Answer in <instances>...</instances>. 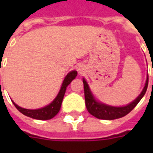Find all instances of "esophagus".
I'll return each instance as SVG.
<instances>
[{
	"mask_svg": "<svg viewBox=\"0 0 153 153\" xmlns=\"http://www.w3.org/2000/svg\"><path fill=\"white\" fill-rule=\"evenodd\" d=\"M84 66L83 65H79L78 66H77V71L79 72L80 74H82V73H83L84 72Z\"/></svg>",
	"mask_w": 153,
	"mask_h": 153,
	"instance_id": "esophagus-1",
	"label": "esophagus"
}]
</instances>
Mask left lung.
I'll use <instances>...</instances> for the list:
<instances>
[{"label":"left lung","instance_id":"8db88e82","mask_svg":"<svg viewBox=\"0 0 153 153\" xmlns=\"http://www.w3.org/2000/svg\"><path fill=\"white\" fill-rule=\"evenodd\" d=\"M82 82H83V87H84L86 107H87V110L88 111V112L99 119L113 120V119L123 117L126 116L127 114H128L136 106V105L140 102V100L144 96L146 92V89H147L148 75L146 77L144 88L140 94V95L134 100H133L132 102L126 105H123V106H112V105H109L96 100V99L92 94L90 88L88 84L87 81L84 78H82Z\"/></svg>","mask_w":153,"mask_h":153}]
</instances>
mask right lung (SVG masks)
<instances>
[{
  "label": "right lung",
  "instance_id": "obj_1",
  "mask_svg": "<svg viewBox=\"0 0 153 153\" xmlns=\"http://www.w3.org/2000/svg\"><path fill=\"white\" fill-rule=\"evenodd\" d=\"M76 75H77L76 71H71L66 75V76L65 77V79L63 81V83H62L60 90L59 92L58 95L49 105H46L44 107L30 110V109L22 108L20 106H19L17 104H15L13 101V103L15 105V107L18 109L22 114L25 115L29 117H31L34 119H38V120L51 119L53 117H55L56 115L58 114V112L59 111L60 107H61L62 101H63V99H64L65 94L66 88L71 82V81L76 78Z\"/></svg>",
  "mask_w": 153,
  "mask_h": 153
}]
</instances>
